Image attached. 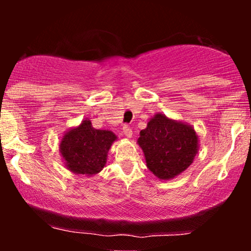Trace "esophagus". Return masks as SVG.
Masks as SVG:
<instances>
[{
  "mask_svg": "<svg viewBox=\"0 0 251 251\" xmlns=\"http://www.w3.org/2000/svg\"><path fill=\"white\" fill-rule=\"evenodd\" d=\"M123 133L126 138H132V134H133V133H132V128L127 125H125L123 127Z\"/></svg>",
  "mask_w": 251,
  "mask_h": 251,
  "instance_id": "obj_1",
  "label": "esophagus"
}]
</instances>
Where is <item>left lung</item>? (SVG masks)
<instances>
[{"label": "left lung", "instance_id": "8db88e82", "mask_svg": "<svg viewBox=\"0 0 251 251\" xmlns=\"http://www.w3.org/2000/svg\"><path fill=\"white\" fill-rule=\"evenodd\" d=\"M139 134L137 143L146 166L159 180L174 179L185 171L200 150V139L191 125L159 112Z\"/></svg>", "mask_w": 251, "mask_h": 251}]
</instances>
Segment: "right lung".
Wrapping results in <instances>:
<instances>
[{"instance_id": "1", "label": "right lung", "mask_w": 251, "mask_h": 251, "mask_svg": "<svg viewBox=\"0 0 251 251\" xmlns=\"http://www.w3.org/2000/svg\"><path fill=\"white\" fill-rule=\"evenodd\" d=\"M118 137L109 129H97L89 119L63 133L60 153L66 169L75 175L93 177L106 166L107 153Z\"/></svg>"}]
</instances>
